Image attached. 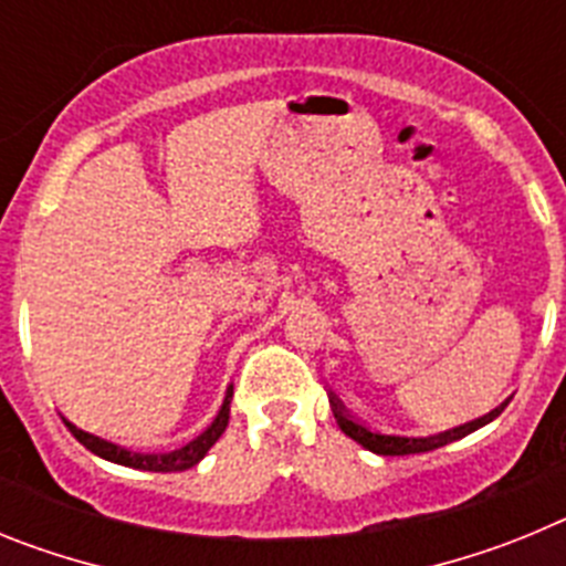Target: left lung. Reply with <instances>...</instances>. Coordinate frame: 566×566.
I'll return each mask as SVG.
<instances>
[{
	"label": "left lung",
	"instance_id": "left-lung-1",
	"mask_svg": "<svg viewBox=\"0 0 566 566\" xmlns=\"http://www.w3.org/2000/svg\"><path fill=\"white\" fill-rule=\"evenodd\" d=\"M328 402H332V411H334V419H337V424H339V431H343L345 437H352L354 442L363 444L365 451H374V453H379V457H408V453L437 451V448H444V444H451V442H457V439L468 437V433L479 431L482 424L493 422V419L504 411V405H507V402H502L499 408H493L490 413H484V417L473 419V422L459 424V428H451V431L433 433V437H405V433H379V431H374V428H368V424H363L359 419H354L352 413L345 411V405L339 402L334 394L328 397Z\"/></svg>",
	"mask_w": 566,
	"mask_h": 566
}]
</instances>
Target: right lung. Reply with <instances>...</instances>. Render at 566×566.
<instances>
[{
  "instance_id": "right-lung-1",
  "label": "right lung",
  "mask_w": 566,
  "mask_h": 566,
  "mask_svg": "<svg viewBox=\"0 0 566 566\" xmlns=\"http://www.w3.org/2000/svg\"><path fill=\"white\" fill-rule=\"evenodd\" d=\"M229 399H232V385H229L227 397H223L221 411H218V417L212 419V424H209L207 431H203L201 437H195L192 442L184 444V448H178V451H169V453H135L129 451V448H122V444L107 442V439L82 431V428H76L73 422H67V419H64V424H67V431L73 433V437H76L87 451L107 459V462L124 464V468H135V470H149V473H175V470L195 468V464L207 457L209 448L221 439V433L227 431V424H229Z\"/></svg>"
}]
</instances>
